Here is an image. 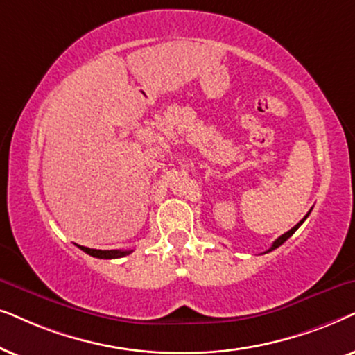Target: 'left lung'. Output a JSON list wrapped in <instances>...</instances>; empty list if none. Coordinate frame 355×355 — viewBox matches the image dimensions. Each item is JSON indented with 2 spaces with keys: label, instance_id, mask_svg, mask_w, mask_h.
<instances>
[{
  "label": "left lung",
  "instance_id": "obj_1",
  "mask_svg": "<svg viewBox=\"0 0 355 355\" xmlns=\"http://www.w3.org/2000/svg\"><path fill=\"white\" fill-rule=\"evenodd\" d=\"M310 211H311V209H310ZM310 211H309V214H310ZM309 214H306V216L304 217V219H302V220L299 222V224H297V225H294V227H292V229L289 230V232L282 234L279 239H277V240H274V243L271 245V248H269V250H268V252H264V253H269V252H272V250H276L277 247H281V245H282V243H284L287 239H289V237H292V235H294V232H295V230H297V229H299V227H300L302 224H304V220L306 219V217H309Z\"/></svg>",
  "mask_w": 355,
  "mask_h": 355
}]
</instances>
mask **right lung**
Segmentation results:
<instances>
[{
    "label": "right lung",
    "mask_w": 355,
    "mask_h": 355,
    "mask_svg": "<svg viewBox=\"0 0 355 355\" xmlns=\"http://www.w3.org/2000/svg\"><path fill=\"white\" fill-rule=\"evenodd\" d=\"M79 248L83 252H86L87 254H91L94 258H101V259H113V258H123L126 254H130L133 250H96V248H87V247H81Z\"/></svg>",
    "instance_id": "right-lung-1"
}]
</instances>
